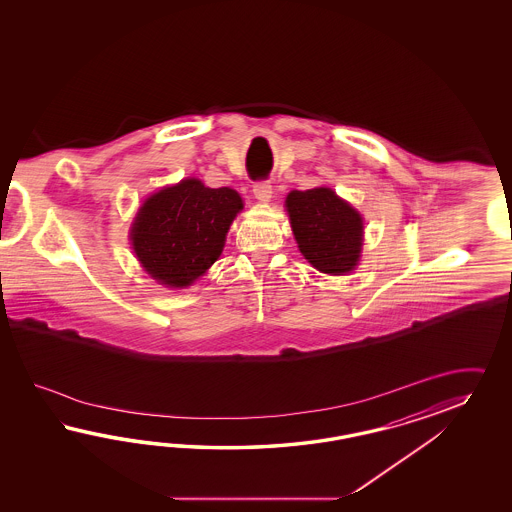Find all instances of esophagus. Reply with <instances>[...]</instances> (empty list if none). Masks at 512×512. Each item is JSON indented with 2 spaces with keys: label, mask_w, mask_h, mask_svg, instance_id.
Instances as JSON below:
<instances>
[{
  "label": "esophagus",
  "mask_w": 512,
  "mask_h": 512,
  "mask_svg": "<svg viewBox=\"0 0 512 512\" xmlns=\"http://www.w3.org/2000/svg\"><path fill=\"white\" fill-rule=\"evenodd\" d=\"M272 186L268 184V182H257L255 186H253V195H255V199L261 202H270L272 199Z\"/></svg>",
  "instance_id": "1"
}]
</instances>
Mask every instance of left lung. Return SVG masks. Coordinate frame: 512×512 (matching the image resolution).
Wrapping results in <instances>:
<instances>
[{
  "instance_id": "obj_1",
  "label": "left lung",
  "mask_w": 512,
  "mask_h": 512,
  "mask_svg": "<svg viewBox=\"0 0 512 512\" xmlns=\"http://www.w3.org/2000/svg\"><path fill=\"white\" fill-rule=\"evenodd\" d=\"M300 253L323 274L343 276L357 268L364 242L362 216L330 187L291 191L285 199Z\"/></svg>"
}]
</instances>
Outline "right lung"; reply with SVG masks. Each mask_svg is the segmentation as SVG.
<instances>
[{
    "mask_svg": "<svg viewBox=\"0 0 512 512\" xmlns=\"http://www.w3.org/2000/svg\"><path fill=\"white\" fill-rule=\"evenodd\" d=\"M242 197L197 178L150 195L131 225V246L142 268L171 289H184L216 263Z\"/></svg>",
    "mask_w": 512,
    "mask_h": 512,
    "instance_id": "1",
    "label": "right lung"
}]
</instances>
